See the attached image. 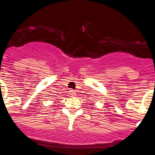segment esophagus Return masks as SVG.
<instances>
[{"instance_id":"obj_1","label":"esophagus","mask_w":155,"mask_h":155,"mask_svg":"<svg viewBox=\"0 0 155 155\" xmlns=\"http://www.w3.org/2000/svg\"><path fill=\"white\" fill-rule=\"evenodd\" d=\"M69 94H70L71 97H75V96L76 95V91H75V90H69Z\"/></svg>"}]
</instances>
